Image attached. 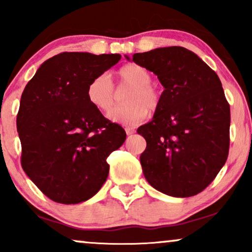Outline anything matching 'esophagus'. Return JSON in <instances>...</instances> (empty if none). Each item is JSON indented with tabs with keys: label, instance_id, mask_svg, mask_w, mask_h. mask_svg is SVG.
I'll return each instance as SVG.
<instances>
[{
	"label": "esophagus",
	"instance_id": "1",
	"mask_svg": "<svg viewBox=\"0 0 252 252\" xmlns=\"http://www.w3.org/2000/svg\"><path fill=\"white\" fill-rule=\"evenodd\" d=\"M134 131H135V130L132 129V128H126V135H131V134H134Z\"/></svg>",
	"mask_w": 252,
	"mask_h": 252
}]
</instances>
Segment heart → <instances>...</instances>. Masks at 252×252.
Returning <instances> with one entry per match:
<instances>
[{
    "label": "heart",
    "mask_w": 252,
    "mask_h": 252,
    "mask_svg": "<svg viewBox=\"0 0 252 252\" xmlns=\"http://www.w3.org/2000/svg\"><path fill=\"white\" fill-rule=\"evenodd\" d=\"M118 86L130 88L126 94V105L117 106L109 114L110 120L124 126H135L148 116L149 109L155 110L161 100L160 92L152 84L150 71L137 63H128L117 71ZM89 102L94 108L108 112L116 104V89L109 73L98 74L88 85Z\"/></svg>",
    "instance_id": "b5f03b06"
}]
</instances>
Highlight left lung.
<instances>
[{"label":"left lung","mask_w":252,"mask_h":252,"mask_svg":"<svg viewBox=\"0 0 252 252\" xmlns=\"http://www.w3.org/2000/svg\"><path fill=\"white\" fill-rule=\"evenodd\" d=\"M132 62L156 74L164 88L153 120L137 129L147 142L140 156L144 178L167 195L198 194L228 155L230 105L220 79L180 46L135 53Z\"/></svg>","instance_id":"1"}]
</instances>
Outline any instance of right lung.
Returning a JSON list of instances; mask_svg holds the SVG:
<instances>
[{
    "instance_id": "1",
    "label": "right lung",
    "mask_w": 252,
    "mask_h": 252,
    "mask_svg": "<svg viewBox=\"0 0 252 252\" xmlns=\"http://www.w3.org/2000/svg\"><path fill=\"white\" fill-rule=\"evenodd\" d=\"M120 60V54L63 52L46 60L22 92L16 118L22 168L51 200L86 201L108 179L106 158L126 134L89 102L86 91Z\"/></svg>"
}]
</instances>
